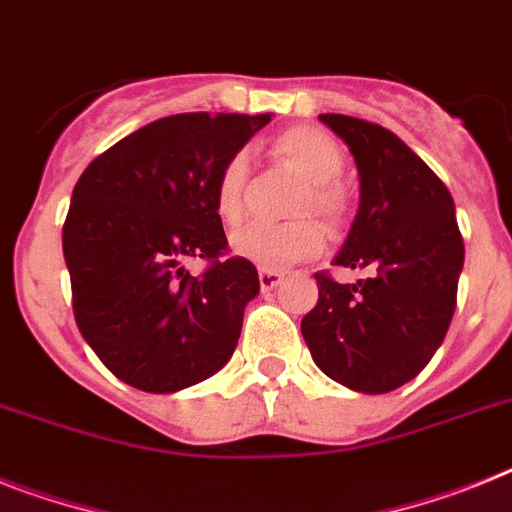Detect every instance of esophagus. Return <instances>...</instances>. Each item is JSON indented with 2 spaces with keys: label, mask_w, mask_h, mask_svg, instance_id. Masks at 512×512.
<instances>
[{
  "label": "esophagus",
  "mask_w": 512,
  "mask_h": 512,
  "mask_svg": "<svg viewBox=\"0 0 512 512\" xmlns=\"http://www.w3.org/2000/svg\"><path fill=\"white\" fill-rule=\"evenodd\" d=\"M257 278H260V289L270 291V289H276L278 283L283 281V273H281V270L260 268V273H257Z\"/></svg>",
  "instance_id": "obj_1"
}]
</instances>
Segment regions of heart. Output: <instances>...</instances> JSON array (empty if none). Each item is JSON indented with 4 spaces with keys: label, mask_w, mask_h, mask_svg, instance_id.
I'll return each instance as SVG.
<instances>
[{
    "label": "heart",
    "mask_w": 512,
    "mask_h": 512,
    "mask_svg": "<svg viewBox=\"0 0 512 512\" xmlns=\"http://www.w3.org/2000/svg\"><path fill=\"white\" fill-rule=\"evenodd\" d=\"M273 153L307 179V190H302L294 205L296 216L317 213L330 229H341L349 221V195L338 182V176L346 169L341 145L328 132L309 124H296L273 140ZM247 174V153L236 150L223 161L213 184V208L229 226L242 223L247 213ZM231 249L242 260L260 268L281 270L320 255L325 249V231L309 216L286 223H252L247 229L236 231Z\"/></svg>",
    "instance_id": "heart-1"
}]
</instances>
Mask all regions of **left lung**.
Returning <instances> with one entry per match:
<instances>
[{
    "label": "left lung",
    "instance_id": "8db88e82",
    "mask_svg": "<svg viewBox=\"0 0 512 512\" xmlns=\"http://www.w3.org/2000/svg\"><path fill=\"white\" fill-rule=\"evenodd\" d=\"M354 153L362 205L336 265L372 276L315 273L317 304L302 336L317 367L356 393H390L440 349L458 299L463 236L440 176L375 122L320 114Z\"/></svg>",
    "mask_w": 512,
    "mask_h": 512
}]
</instances>
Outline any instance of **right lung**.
I'll return each instance as SVG.
<instances>
[{
	"label": "right lung",
	"instance_id": "obj_1",
	"mask_svg": "<svg viewBox=\"0 0 512 512\" xmlns=\"http://www.w3.org/2000/svg\"><path fill=\"white\" fill-rule=\"evenodd\" d=\"M268 114H174L103 150L80 174L62 229L72 312L122 382L174 393L216 375L260 291L255 265L229 257L213 184ZM206 263L200 277L183 268Z\"/></svg>",
	"mask_w": 512,
	"mask_h": 512
}]
</instances>
